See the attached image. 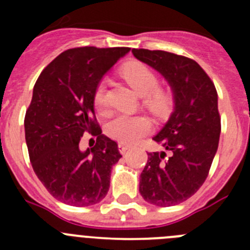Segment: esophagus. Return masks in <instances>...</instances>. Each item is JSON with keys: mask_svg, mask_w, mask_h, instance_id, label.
<instances>
[{"mask_svg": "<svg viewBox=\"0 0 250 250\" xmlns=\"http://www.w3.org/2000/svg\"><path fill=\"white\" fill-rule=\"evenodd\" d=\"M118 150H120V152L122 153V155H125V153L127 152L128 150H130V147L128 145H125V144L120 143V144H118Z\"/></svg>", "mask_w": 250, "mask_h": 250, "instance_id": "obj_1", "label": "esophagus"}]
</instances>
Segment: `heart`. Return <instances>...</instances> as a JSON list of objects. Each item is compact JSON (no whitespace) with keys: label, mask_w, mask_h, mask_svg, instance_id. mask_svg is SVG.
<instances>
[{"label":"heart","mask_w":250,"mask_h":250,"mask_svg":"<svg viewBox=\"0 0 250 250\" xmlns=\"http://www.w3.org/2000/svg\"><path fill=\"white\" fill-rule=\"evenodd\" d=\"M122 75L133 89L144 97V104L156 115H165L170 106V95L158 90L157 75L143 62H133L122 69ZM95 109L100 112L107 107V88L104 82L98 85L94 94ZM106 134L123 144H134L151 130V122L144 116L120 113L107 122Z\"/></svg>","instance_id":"obj_1"}]
</instances>
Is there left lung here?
Wrapping results in <instances>:
<instances>
[{
  "mask_svg": "<svg viewBox=\"0 0 250 250\" xmlns=\"http://www.w3.org/2000/svg\"><path fill=\"white\" fill-rule=\"evenodd\" d=\"M140 62L160 72L173 92L174 110L153 137L169 150L148 152L139 192L158 207L179 204L197 192L208 176L220 138L218 93L195 60L165 50L132 49Z\"/></svg>",
  "mask_w": 250,
  "mask_h": 250,
  "instance_id": "left-lung-1",
  "label": "left lung"
}]
</instances>
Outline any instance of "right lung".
<instances>
[{
	"mask_svg": "<svg viewBox=\"0 0 250 250\" xmlns=\"http://www.w3.org/2000/svg\"><path fill=\"white\" fill-rule=\"evenodd\" d=\"M130 48L80 47L58 55L35 83L24 120L30 162L48 192L75 207L99 203L110 188L112 166L122 156L117 143L102 134L94 94L104 75ZM97 137L81 151L83 133Z\"/></svg>",
	"mask_w": 250,
	"mask_h": 250,
	"instance_id": "add662e5",
	"label": "right lung"
}]
</instances>
